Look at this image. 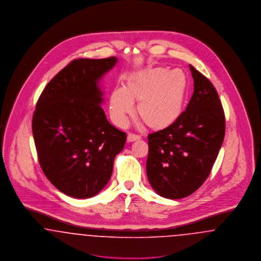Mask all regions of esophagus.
I'll return each mask as SVG.
<instances>
[{"label":"esophagus","instance_id":"obj_1","mask_svg":"<svg viewBox=\"0 0 261 261\" xmlns=\"http://www.w3.org/2000/svg\"><path fill=\"white\" fill-rule=\"evenodd\" d=\"M140 139H141V137L135 135V134H132V133H129V134L127 135V141H128L129 143L134 142V141H138V140H140Z\"/></svg>","mask_w":261,"mask_h":261}]
</instances>
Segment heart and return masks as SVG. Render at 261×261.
Returning <instances> with one entry per match:
<instances>
[{
	"instance_id": "1",
	"label": "heart",
	"mask_w": 261,
	"mask_h": 261,
	"mask_svg": "<svg viewBox=\"0 0 261 261\" xmlns=\"http://www.w3.org/2000/svg\"><path fill=\"white\" fill-rule=\"evenodd\" d=\"M189 79L181 69L153 67L130 75L124 88H115L110 97V113L114 123L127 124L134 113L154 131L175 124L184 112Z\"/></svg>"
}]
</instances>
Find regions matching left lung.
<instances>
[{"instance_id": "8db88e82", "label": "left lung", "mask_w": 261, "mask_h": 261, "mask_svg": "<svg viewBox=\"0 0 261 261\" xmlns=\"http://www.w3.org/2000/svg\"><path fill=\"white\" fill-rule=\"evenodd\" d=\"M194 93L186 111L171 127L151 133L147 175L163 198L182 199L203 184L225 136V115L217 91L193 65Z\"/></svg>"}]
</instances>
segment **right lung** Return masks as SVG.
Returning a JSON list of instances; mask_svg holds the SVG:
<instances>
[{
  "label": "right lung",
  "instance_id": "add662e5",
  "mask_svg": "<svg viewBox=\"0 0 261 261\" xmlns=\"http://www.w3.org/2000/svg\"><path fill=\"white\" fill-rule=\"evenodd\" d=\"M115 57L78 59L56 75L38 99L32 131L46 177L63 194L88 199L111 179L126 134L107 119L99 82Z\"/></svg>",
  "mask_w": 261,
  "mask_h": 261
}]
</instances>
